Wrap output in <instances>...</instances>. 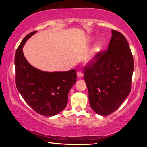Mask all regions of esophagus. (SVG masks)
Listing matches in <instances>:
<instances>
[{
  "instance_id": "1",
  "label": "esophagus",
  "mask_w": 147,
  "mask_h": 147,
  "mask_svg": "<svg viewBox=\"0 0 147 147\" xmlns=\"http://www.w3.org/2000/svg\"><path fill=\"white\" fill-rule=\"evenodd\" d=\"M77 76H78V77H82L84 76V74L82 73V72L78 71V72H77Z\"/></svg>"
}]
</instances>
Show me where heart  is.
<instances>
[{"mask_svg":"<svg viewBox=\"0 0 147 147\" xmlns=\"http://www.w3.org/2000/svg\"><path fill=\"white\" fill-rule=\"evenodd\" d=\"M100 43H98V44H97V45H96V47L95 49H94V51H97L98 49V48H100Z\"/></svg>","mask_w":147,"mask_h":147,"instance_id":"1","label":"heart"}]
</instances>
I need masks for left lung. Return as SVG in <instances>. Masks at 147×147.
Instances as JSON below:
<instances>
[{
	"label": "left lung",
	"mask_w": 147,
	"mask_h": 147,
	"mask_svg": "<svg viewBox=\"0 0 147 147\" xmlns=\"http://www.w3.org/2000/svg\"><path fill=\"white\" fill-rule=\"evenodd\" d=\"M112 36L108 49L101 51L84 67V80L91 108L108 115L119 108L130 93L134 59L126 39L118 31Z\"/></svg>",
	"instance_id": "obj_1"
}]
</instances>
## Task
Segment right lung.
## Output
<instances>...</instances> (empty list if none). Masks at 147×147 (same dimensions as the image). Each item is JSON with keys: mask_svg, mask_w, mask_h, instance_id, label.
<instances>
[{"mask_svg": "<svg viewBox=\"0 0 147 147\" xmlns=\"http://www.w3.org/2000/svg\"><path fill=\"white\" fill-rule=\"evenodd\" d=\"M36 32L24 37L16 50V85L24 100L36 112L51 117L66 107L69 92L76 81V73L74 69L48 73L32 66L24 58L22 48Z\"/></svg>", "mask_w": 147, "mask_h": 147, "instance_id": "obj_1", "label": "right lung"}]
</instances>
